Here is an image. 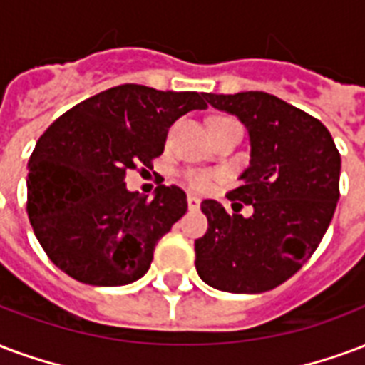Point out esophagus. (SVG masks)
Segmentation results:
<instances>
[{"label": "esophagus", "mask_w": 365, "mask_h": 365, "mask_svg": "<svg viewBox=\"0 0 365 365\" xmlns=\"http://www.w3.org/2000/svg\"><path fill=\"white\" fill-rule=\"evenodd\" d=\"M199 205H201V199H199V197L187 195V207H190L191 210L199 209Z\"/></svg>", "instance_id": "esophagus-1"}]
</instances>
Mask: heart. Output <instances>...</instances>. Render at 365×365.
I'll return each instance as SVG.
<instances>
[{
	"label": "heart",
	"mask_w": 365,
	"mask_h": 365,
	"mask_svg": "<svg viewBox=\"0 0 365 365\" xmlns=\"http://www.w3.org/2000/svg\"><path fill=\"white\" fill-rule=\"evenodd\" d=\"M185 180L195 190H207V187H210V183H212V175L205 174V172H187Z\"/></svg>",
	"instance_id": "1"
}]
</instances>
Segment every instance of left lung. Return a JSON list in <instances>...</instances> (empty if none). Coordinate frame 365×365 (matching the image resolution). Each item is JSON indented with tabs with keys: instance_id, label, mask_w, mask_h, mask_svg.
<instances>
[{
	"instance_id": "8db88e82",
	"label": "left lung",
	"mask_w": 365,
	"mask_h": 365,
	"mask_svg": "<svg viewBox=\"0 0 365 365\" xmlns=\"http://www.w3.org/2000/svg\"><path fill=\"white\" fill-rule=\"evenodd\" d=\"M205 98L247 129L250 166L228 199L251 205L253 215H228L205 199L209 230L195 240V269L222 292H267L296 274L325 236L339 201L341 155L319 120L272 94Z\"/></svg>"
}]
</instances>
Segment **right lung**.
<instances>
[{
  "instance_id": "right-lung-1",
  "label": "right lung",
  "mask_w": 365,
  "mask_h": 365,
  "mask_svg": "<svg viewBox=\"0 0 365 365\" xmlns=\"http://www.w3.org/2000/svg\"><path fill=\"white\" fill-rule=\"evenodd\" d=\"M205 108V93L121 85L46 129L29 160L26 210L53 265L93 286L141 279L158 240L185 215L187 197L178 185H160L147 199L128 190L125 174L150 166L170 125Z\"/></svg>"
}]
</instances>
